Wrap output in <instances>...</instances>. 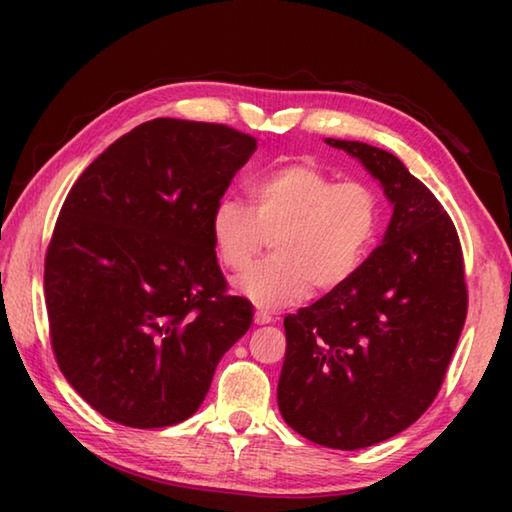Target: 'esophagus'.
Segmentation results:
<instances>
[{"mask_svg": "<svg viewBox=\"0 0 512 512\" xmlns=\"http://www.w3.org/2000/svg\"><path fill=\"white\" fill-rule=\"evenodd\" d=\"M255 323H257V325L273 323V316L268 314V311H264V309H255Z\"/></svg>", "mask_w": 512, "mask_h": 512, "instance_id": "34e87169", "label": "esophagus"}]
</instances>
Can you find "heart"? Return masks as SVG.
Masks as SVG:
<instances>
[{
    "label": "heart",
    "instance_id": "1",
    "mask_svg": "<svg viewBox=\"0 0 512 512\" xmlns=\"http://www.w3.org/2000/svg\"><path fill=\"white\" fill-rule=\"evenodd\" d=\"M248 205L225 196L210 214V237L223 268L243 273L271 238L276 255L237 280L262 307H284L311 289L332 291L366 262L384 221L379 192L363 180H336L311 160L255 173Z\"/></svg>",
    "mask_w": 512,
    "mask_h": 512
}]
</instances>
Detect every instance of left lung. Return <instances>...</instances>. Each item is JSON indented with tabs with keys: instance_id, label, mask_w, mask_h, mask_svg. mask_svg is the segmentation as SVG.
Returning <instances> with one entry per match:
<instances>
[{
	"instance_id": "left-lung-1",
	"label": "left lung",
	"mask_w": 512,
	"mask_h": 512,
	"mask_svg": "<svg viewBox=\"0 0 512 512\" xmlns=\"http://www.w3.org/2000/svg\"><path fill=\"white\" fill-rule=\"evenodd\" d=\"M393 203L384 244L348 282L284 318L277 404L316 445L361 449L420 418L443 386L467 316L463 248L445 207L393 153L327 140Z\"/></svg>"
}]
</instances>
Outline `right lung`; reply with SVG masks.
Instances as JSON below:
<instances>
[{"mask_svg":"<svg viewBox=\"0 0 512 512\" xmlns=\"http://www.w3.org/2000/svg\"><path fill=\"white\" fill-rule=\"evenodd\" d=\"M257 149L225 124L144 121L69 189L45 255L49 341L92 409L133 429L183 422L248 332L210 214Z\"/></svg>","mask_w":512,"mask_h":512,"instance_id":"right-lung-1","label":"right lung"}]
</instances>
